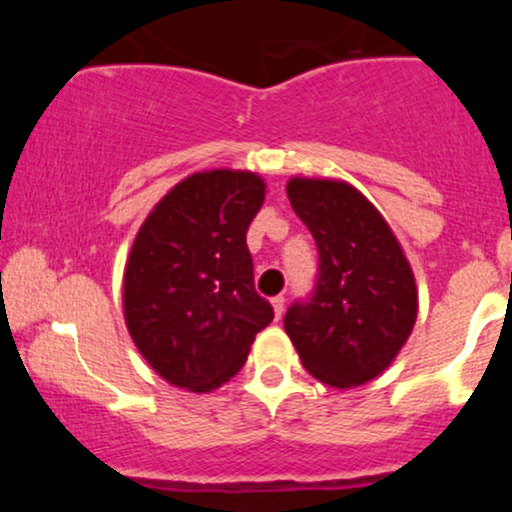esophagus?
<instances>
[{"label": "esophagus", "mask_w": 512, "mask_h": 512, "mask_svg": "<svg viewBox=\"0 0 512 512\" xmlns=\"http://www.w3.org/2000/svg\"><path fill=\"white\" fill-rule=\"evenodd\" d=\"M284 305H286V298H284V296H274V298H272V308H274L276 320H279V317L284 315Z\"/></svg>", "instance_id": "34e87169"}]
</instances>
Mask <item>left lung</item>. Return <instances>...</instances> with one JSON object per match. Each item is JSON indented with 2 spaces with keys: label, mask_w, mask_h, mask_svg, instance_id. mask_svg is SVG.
I'll return each mask as SVG.
<instances>
[{
  "label": "left lung",
  "mask_w": 512,
  "mask_h": 512,
  "mask_svg": "<svg viewBox=\"0 0 512 512\" xmlns=\"http://www.w3.org/2000/svg\"><path fill=\"white\" fill-rule=\"evenodd\" d=\"M286 195L320 252L315 293L284 330L303 368L346 390L392 366L419 313L414 272L390 223L344 180L291 178Z\"/></svg>",
  "instance_id": "left-lung-1"
}]
</instances>
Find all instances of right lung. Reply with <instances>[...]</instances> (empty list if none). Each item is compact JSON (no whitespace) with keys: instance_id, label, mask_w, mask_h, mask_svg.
Masks as SVG:
<instances>
[{"instance_id":"obj_1","label":"right lung","mask_w":512,"mask_h":512,"mask_svg":"<svg viewBox=\"0 0 512 512\" xmlns=\"http://www.w3.org/2000/svg\"><path fill=\"white\" fill-rule=\"evenodd\" d=\"M267 185L252 170L187 175L151 209L122 279L132 342L170 385L211 392L243 368L274 310L245 243Z\"/></svg>"}]
</instances>
